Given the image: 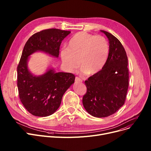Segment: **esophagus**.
<instances>
[{
    "label": "esophagus",
    "mask_w": 151,
    "mask_h": 151,
    "mask_svg": "<svg viewBox=\"0 0 151 151\" xmlns=\"http://www.w3.org/2000/svg\"><path fill=\"white\" fill-rule=\"evenodd\" d=\"M82 81H82L81 79H80L79 77H78V76L75 77V82H76V83H81Z\"/></svg>",
    "instance_id": "esophagus-1"
}]
</instances>
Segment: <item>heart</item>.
I'll return each instance as SVG.
<instances>
[{"label": "heart", "instance_id": "b5f03b06", "mask_svg": "<svg viewBox=\"0 0 151 151\" xmlns=\"http://www.w3.org/2000/svg\"><path fill=\"white\" fill-rule=\"evenodd\" d=\"M108 54L109 45L104 36L86 32L74 35L68 41L67 48L62 49L60 52L63 65L68 71L75 72L81 64L87 75H93L101 70Z\"/></svg>", "mask_w": 151, "mask_h": 151}]
</instances>
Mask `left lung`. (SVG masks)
Returning a JSON list of instances; mask_svg holds the SVG:
<instances>
[{"label":"left lung","mask_w":151,"mask_h":151,"mask_svg":"<svg viewBox=\"0 0 151 151\" xmlns=\"http://www.w3.org/2000/svg\"><path fill=\"white\" fill-rule=\"evenodd\" d=\"M109 40V54L98 73L85 81L87 92L83 104L91 115L106 117L124 105L129 88L128 59L121 42L111 34L101 30Z\"/></svg>","instance_id":"left-lung-1"}]
</instances>
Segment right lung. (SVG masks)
Returning a JSON list of instances; mask_svg holds the SVG:
<instances>
[{
	"instance_id": "add662e5",
	"label": "right lung",
	"mask_w": 151,
	"mask_h": 151,
	"mask_svg": "<svg viewBox=\"0 0 151 151\" xmlns=\"http://www.w3.org/2000/svg\"><path fill=\"white\" fill-rule=\"evenodd\" d=\"M70 33L58 29L43 30L32 35L24 47L17 67V86L23 106L34 116L46 117L55 112L75 76L71 73H55L52 69L40 76H34L27 68L28 57L41 51L58 58L62 41Z\"/></svg>"
}]
</instances>
